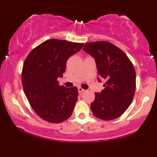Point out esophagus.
<instances>
[{
	"label": "esophagus",
	"mask_w": 157,
	"mask_h": 157,
	"mask_svg": "<svg viewBox=\"0 0 157 157\" xmlns=\"http://www.w3.org/2000/svg\"><path fill=\"white\" fill-rule=\"evenodd\" d=\"M85 90L83 88H82L81 87H78V92L79 93H82V92H84Z\"/></svg>",
	"instance_id": "esophagus-1"
}]
</instances>
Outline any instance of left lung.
Segmentation results:
<instances>
[{
    "instance_id": "obj_1",
    "label": "left lung",
    "mask_w": 157,
    "mask_h": 157,
    "mask_svg": "<svg viewBox=\"0 0 157 157\" xmlns=\"http://www.w3.org/2000/svg\"><path fill=\"white\" fill-rule=\"evenodd\" d=\"M83 50L95 58L98 75L106 81L105 89L95 93V99L90 104L92 113L99 119H116L127 109L135 96L133 64L121 49L107 41L86 43Z\"/></svg>"
}]
</instances>
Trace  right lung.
<instances>
[{
    "mask_svg": "<svg viewBox=\"0 0 157 157\" xmlns=\"http://www.w3.org/2000/svg\"><path fill=\"white\" fill-rule=\"evenodd\" d=\"M83 43L52 39L33 49L25 60L22 83L36 113L46 121L58 124L71 116L78 97L77 87L60 86L67 61L80 51Z\"/></svg>",
    "mask_w": 157,
    "mask_h": 157,
    "instance_id": "right-lung-1",
    "label": "right lung"
}]
</instances>
